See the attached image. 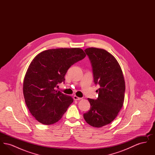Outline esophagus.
Wrapping results in <instances>:
<instances>
[{"instance_id":"1","label":"esophagus","mask_w":155,"mask_h":155,"mask_svg":"<svg viewBox=\"0 0 155 155\" xmlns=\"http://www.w3.org/2000/svg\"><path fill=\"white\" fill-rule=\"evenodd\" d=\"M73 98H74V100H75V101H79V100L82 99L81 97H78V96H75V95H74V96H73Z\"/></svg>"}]
</instances>
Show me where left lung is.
<instances>
[{
	"label": "left lung",
	"instance_id": "obj_1",
	"mask_svg": "<svg viewBox=\"0 0 155 155\" xmlns=\"http://www.w3.org/2000/svg\"><path fill=\"white\" fill-rule=\"evenodd\" d=\"M85 51L92 64L95 84L100 88L96 90V99L88 98L91 108L84 114V118L89 125L100 128L112 122L121 109L125 81L117 60L110 53L96 48H87Z\"/></svg>",
	"mask_w": 155,
	"mask_h": 155
}]
</instances>
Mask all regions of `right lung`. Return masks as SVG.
<instances>
[{"mask_svg":"<svg viewBox=\"0 0 155 155\" xmlns=\"http://www.w3.org/2000/svg\"><path fill=\"white\" fill-rule=\"evenodd\" d=\"M85 56L79 48H58L41 52L32 60L25 75L23 94L38 121L50 125L62 117L73 99L55 89L58 83L64 82L71 66Z\"/></svg>","mask_w":155,"mask_h":155,"instance_id":"1","label":"right lung"}]
</instances>
